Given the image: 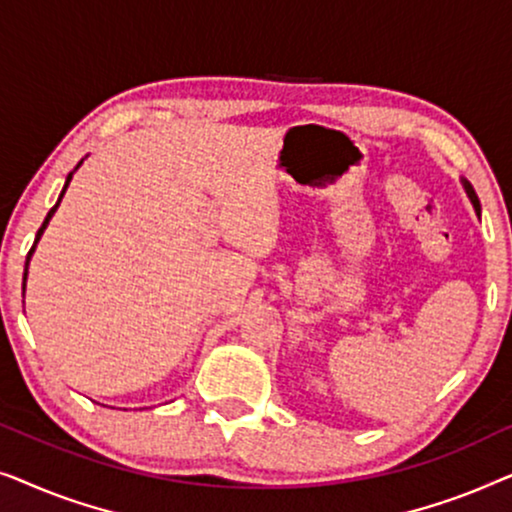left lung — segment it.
Returning a JSON list of instances; mask_svg holds the SVG:
<instances>
[{"label": "left lung", "mask_w": 512, "mask_h": 512, "mask_svg": "<svg viewBox=\"0 0 512 512\" xmlns=\"http://www.w3.org/2000/svg\"><path fill=\"white\" fill-rule=\"evenodd\" d=\"M464 188H466V193H468V198H471V202H473V207H475V212L480 214V200H478V195H475V191H473V186H471V181H466L464 179Z\"/></svg>", "instance_id": "1"}]
</instances>
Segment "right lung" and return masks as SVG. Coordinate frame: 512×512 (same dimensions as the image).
<instances>
[{
  "instance_id": "right-lung-1",
  "label": "right lung",
  "mask_w": 512,
  "mask_h": 512,
  "mask_svg": "<svg viewBox=\"0 0 512 512\" xmlns=\"http://www.w3.org/2000/svg\"><path fill=\"white\" fill-rule=\"evenodd\" d=\"M69 181H72V172H69V177H67V184H65V188H62V193H60V198H58V202H55V207L51 209V212H48V216L44 219V223H41V228H39V233H37V240H34V244H32V249H30V254H27V261H25V277H27V263H30V256H32V251H34V247H37V242H39V237L44 235V228L48 226V221H51V216L55 214V209H58V205H60V200H62V195H65V191H67V186H69ZM23 277V279H25ZM23 289H25V282H23Z\"/></svg>"
}]
</instances>
